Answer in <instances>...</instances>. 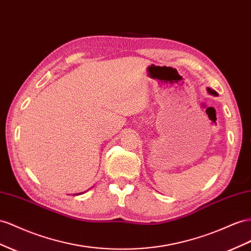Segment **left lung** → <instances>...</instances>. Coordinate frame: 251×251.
<instances>
[{"instance_id": "obj_1", "label": "left lung", "mask_w": 251, "mask_h": 251, "mask_svg": "<svg viewBox=\"0 0 251 251\" xmlns=\"http://www.w3.org/2000/svg\"><path fill=\"white\" fill-rule=\"evenodd\" d=\"M207 92H208L209 94H211V95H213V96H218V93H216L215 91H213V90H211V89H210V87H207Z\"/></svg>"}]
</instances>
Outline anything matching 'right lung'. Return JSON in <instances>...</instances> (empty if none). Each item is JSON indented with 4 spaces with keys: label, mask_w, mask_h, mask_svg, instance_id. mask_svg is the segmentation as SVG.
Returning a JSON list of instances; mask_svg holds the SVG:
<instances>
[{
    "label": "right lung",
    "mask_w": 251,
    "mask_h": 251,
    "mask_svg": "<svg viewBox=\"0 0 251 251\" xmlns=\"http://www.w3.org/2000/svg\"><path fill=\"white\" fill-rule=\"evenodd\" d=\"M86 192V191H85ZM82 193H84V192H82ZM79 194H81V193H79Z\"/></svg>",
    "instance_id": "1"
}]
</instances>
